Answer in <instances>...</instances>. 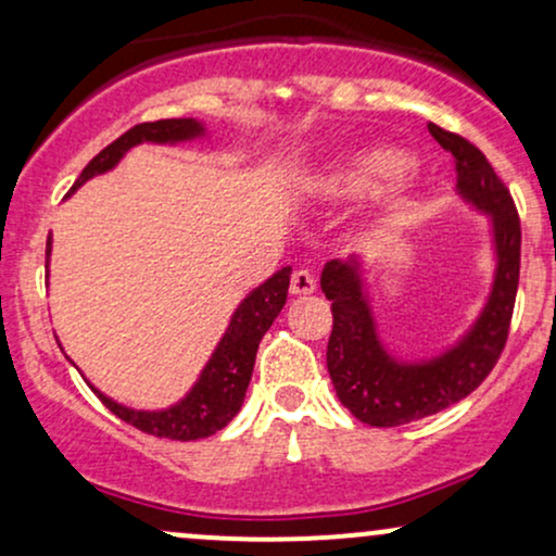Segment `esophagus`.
Wrapping results in <instances>:
<instances>
[{"label": "esophagus", "instance_id": "1", "mask_svg": "<svg viewBox=\"0 0 556 556\" xmlns=\"http://www.w3.org/2000/svg\"><path fill=\"white\" fill-rule=\"evenodd\" d=\"M316 290V279L314 274H311L308 269H298L295 274H292L290 279V292L292 295H311V292Z\"/></svg>", "mask_w": 556, "mask_h": 556}]
</instances>
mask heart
<instances>
[{
  "mask_svg": "<svg viewBox=\"0 0 556 556\" xmlns=\"http://www.w3.org/2000/svg\"><path fill=\"white\" fill-rule=\"evenodd\" d=\"M407 156L394 149H371L353 154L342 162L331 164L321 175L311 182V195L324 206H344L361 198L376 193L387 180L394 181V188L384 195L381 203V222H389L394 214L410 203L413 180L407 177Z\"/></svg>",
  "mask_w": 556,
  "mask_h": 556,
  "instance_id": "1",
  "label": "heart"
}]
</instances>
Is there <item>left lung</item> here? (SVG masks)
I'll return each instance as SVG.
<instances>
[{
  "label": "left lung",
  "instance_id": "8db88e82",
  "mask_svg": "<svg viewBox=\"0 0 556 556\" xmlns=\"http://www.w3.org/2000/svg\"><path fill=\"white\" fill-rule=\"evenodd\" d=\"M429 132L450 151L457 169V195L476 212L489 214L494 242V282L486 305L465 334L429 361H400L376 331L363 261H329L321 290L331 300V337L327 368L337 397L355 418L376 429L433 416L468 397L491 374L507 344L520 279V219L513 195L496 177L489 159L457 132L429 125Z\"/></svg>",
  "mask_w": 556,
  "mask_h": 556
}]
</instances>
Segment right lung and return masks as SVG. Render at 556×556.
I'll list each match as a JSON object with an SVG mask.
<instances>
[{
	"label": "right lung",
	"instance_id": "1",
	"mask_svg": "<svg viewBox=\"0 0 556 556\" xmlns=\"http://www.w3.org/2000/svg\"><path fill=\"white\" fill-rule=\"evenodd\" d=\"M206 136V127L193 117L180 119H156V123H140L119 136L114 143L99 151L88 167L80 172L73 190L80 188L96 175L114 169L127 151L138 143H185ZM52 253V238L47 240V264ZM290 266H282L274 277L258 285L256 290L248 292V298L235 308L229 327L222 337L216 350L203 366L201 376L188 394L175 405L162 407V410H132V407L119 405L93 384H88L99 394V400L125 424L136 426L143 433L159 439H175V442H195L212 433L222 431L240 413L242 400H245L248 384H251L253 363H256L261 337L269 331L274 318L279 316L287 303V287H290Z\"/></svg>",
	"mask_w": 556,
	"mask_h": 556
}]
</instances>
